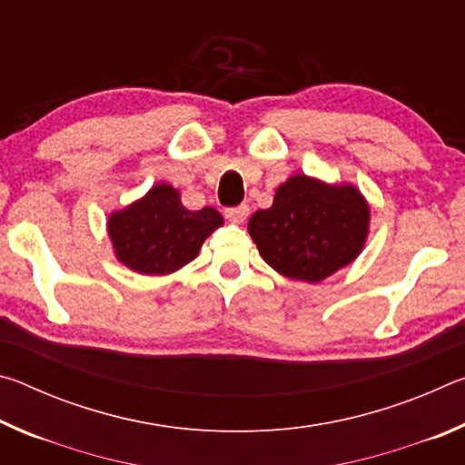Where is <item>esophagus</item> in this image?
<instances>
[{
  "mask_svg": "<svg viewBox=\"0 0 465 465\" xmlns=\"http://www.w3.org/2000/svg\"><path fill=\"white\" fill-rule=\"evenodd\" d=\"M248 215H250V207H248V204H240V207L225 209V219H227V222L235 223V225H240V223L246 222Z\"/></svg>",
  "mask_w": 465,
  "mask_h": 465,
  "instance_id": "obj_1",
  "label": "esophagus"
}]
</instances>
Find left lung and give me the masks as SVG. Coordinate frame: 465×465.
<instances>
[{
  "label": "left lung",
  "mask_w": 465,
  "mask_h": 465,
  "mask_svg": "<svg viewBox=\"0 0 465 465\" xmlns=\"http://www.w3.org/2000/svg\"><path fill=\"white\" fill-rule=\"evenodd\" d=\"M371 209L355 184L293 174L282 183L269 209L248 222L262 261L282 277L322 282L363 252Z\"/></svg>",
  "instance_id": "left-lung-1"
}]
</instances>
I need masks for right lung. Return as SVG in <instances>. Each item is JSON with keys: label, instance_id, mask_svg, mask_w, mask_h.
I'll use <instances>...</instances> for the list:
<instances>
[{"label": "right lung", "instance_id": "obj_1", "mask_svg": "<svg viewBox=\"0 0 465 465\" xmlns=\"http://www.w3.org/2000/svg\"><path fill=\"white\" fill-rule=\"evenodd\" d=\"M223 225L213 207L188 211L180 191L157 183L127 207L108 215L106 232L116 261L149 277H163L199 256L203 242Z\"/></svg>", "mask_w": 465, "mask_h": 465}]
</instances>
